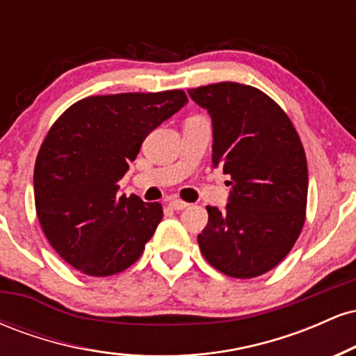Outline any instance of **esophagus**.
Returning <instances> with one entry per match:
<instances>
[{"label":"esophagus","instance_id":"esophagus-1","mask_svg":"<svg viewBox=\"0 0 356 356\" xmlns=\"http://www.w3.org/2000/svg\"><path fill=\"white\" fill-rule=\"evenodd\" d=\"M187 206H189V204L184 202V201H179V199H174V201L169 202V207L174 211H182V209H186Z\"/></svg>","mask_w":356,"mask_h":356}]
</instances>
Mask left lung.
I'll return each instance as SVG.
<instances>
[{"instance_id": "8db88e82", "label": "left lung", "mask_w": 356, "mask_h": 356, "mask_svg": "<svg viewBox=\"0 0 356 356\" xmlns=\"http://www.w3.org/2000/svg\"><path fill=\"white\" fill-rule=\"evenodd\" d=\"M212 120V167L231 177L226 209L207 206L197 236L207 263L226 276L271 271L295 246L305 224L308 165L283 108L249 85L220 81L187 90Z\"/></svg>"}]
</instances>
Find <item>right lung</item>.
I'll list each match as a JSON object with an SVG mask.
<instances>
[{"label": "right lung", "mask_w": 356, "mask_h": 356, "mask_svg": "<svg viewBox=\"0 0 356 356\" xmlns=\"http://www.w3.org/2000/svg\"><path fill=\"white\" fill-rule=\"evenodd\" d=\"M187 104L182 90L97 95L61 113L36 157L35 207L51 248L88 276L132 266L162 220L159 202L118 195L145 137Z\"/></svg>", "instance_id": "right-lung-1"}]
</instances>
